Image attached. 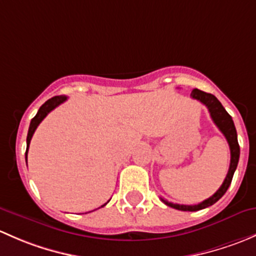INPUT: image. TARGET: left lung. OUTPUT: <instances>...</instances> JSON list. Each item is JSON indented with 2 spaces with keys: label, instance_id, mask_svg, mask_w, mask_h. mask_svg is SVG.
Listing matches in <instances>:
<instances>
[{
  "label": "left lung",
  "instance_id": "left-lung-1",
  "mask_svg": "<svg viewBox=\"0 0 256 256\" xmlns=\"http://www.w3.org/2000/svg\"><path fill=\"white\" fill-rule=\"evenodd\" d=\"M192 98L197 100L201 104H204V106L208 108V112H210V118L213 120L214 124L217 126L218 129L223 133V136H226V142H228L229 148H230V165H229L228 174H226L224 181H223L222 186L217 190L214 194L210 197V198L204 200V202L198 204H194V206H187V204H172V202H168L162 198V201L164 202L165 204L168 207H172L175 210H190V212H194V210H204V208H207L212 204H214L223 194H226V190H228L229 185L232 182V178H233L234 171H236V166H238L239 162V155H240V148H239L238 144V136H236V126H234L233 120L229 116V113L224 110V107L222 106L220 101L217 100V97L213 96L212 94H207V92L201 91L198 88L192 90L191 92Z\"/></svg>",
  "mask_w": 256,
  "mask_h": 256
}]
</instances>
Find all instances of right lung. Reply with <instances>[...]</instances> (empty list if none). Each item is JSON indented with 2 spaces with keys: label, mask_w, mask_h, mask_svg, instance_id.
Listing matches in <instances>:
<instances>
[{
  "label": "right lung",
  "mask_w": 256,
  "mask_h": 256,
  "mask_svg": "<svg viewBox=\"0 0 256 256\" xmlns=\"http://www.w3.org/2000/svg\"><path fill=\"white\" fill-rule=\"evenodd\" d=\"M66 100H68L66 96H54V97H52V98L48 100L46 104H42V107L39 108L38 112H36V114L34 116L33 120H30V129H28V136H27V152H26V160H27L28 148H30L32 136H33L34 132H36V127L39 126V123H40L42 120H43L44 118L46 117V114H48L49 112H52V110L56 108L59 104H62V102H65ZM104 206H106V204H104ZM104 206H102V207H104Z\"/></svg>",
  "instance_id": "add662e5"
}]
</instances>
